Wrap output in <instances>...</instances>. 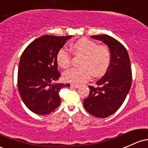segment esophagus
<instances>
[{
  "label": "esophagus",
  "mask_w": 148,
  "mask_h": 148,
  "mask_svg": "<svg viewBox=\"0 0 148 148\" xmlns=\"http://www.w3.org/2000/svg\"><path fill=\"white\" fill-rule=\"evenodd\" d=\"M71 87H75V88H78V87H80V85H77V84H71Z\"/></svg>",
  "instance_id": "esophagus-1"
}]
</instances>
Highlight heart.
Returning a JSON list of instances; mask_svg holds the SVG:
<instances>
[{
  "label": "heart",
  "instance_id": "heart-1",
  "mask_svg": "<svg viewBox=\"0 0 148 148\" xmlns=\"http://www.w3.org/2000/svg\"><path fill=\"white\" fill-rule=\"evenodd\" d=\"M71 49L76 56H81L78 68H73L63 73L66 81L73 83H83L90 77L103 75L109 68L111 53L107 47L98 45L96 42L82 38L71 44ZM58 64L63 68H68L72 63L71 52L66 48H61L56 54Z\"/></svg>",
  "mask_w": 148,
  "mask_h": 148
}]
</instances>
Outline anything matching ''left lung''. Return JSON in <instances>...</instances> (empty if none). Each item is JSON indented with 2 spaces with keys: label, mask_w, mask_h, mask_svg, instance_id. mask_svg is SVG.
Masks as SVG:
<instances>
[{
  "label": "left lung",
  "mask_w": 148,
  "mask_h": 148,
  "mask_svg": "<svg viewBox=\"0 0 148 148\" xmlns=\"http://www.w3.org/2000/svg\"><path fill=\"white\" fill-rule=\"evenodd\" d=\"M91 36L108 46L111 61L105 75L97 82V87L89 85L90 91L84 99L83 105L91 115L106 118L121 107L131 89L130 58L124 46L112 36L106 34Z\"/></svg>",
  "instance_id": "8db88e82"
}]
</instances>
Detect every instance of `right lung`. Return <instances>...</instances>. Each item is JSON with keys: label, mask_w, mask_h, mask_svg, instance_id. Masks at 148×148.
<instances>
[{"label": "right lung", "mask_w": 148, "mask_h": 148, "mask_svg": "<svg viewBox=\"0 0 148 148\" xmlns=\"http://www.w3.org/2000/svg\"><path fill=\"white\" fill-rule=\"evenodd\" d=\"M71 36L44 35L25 49L19 63L17 88L23 102L31 112L45 115L61 104L59 91L70 84L53 83L61 77L57 52Z\"/></svg>", "instance_id": "right-lung-1"}]
</instances>
